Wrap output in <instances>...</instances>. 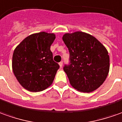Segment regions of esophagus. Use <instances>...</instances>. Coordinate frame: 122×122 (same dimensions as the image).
<instances>
[{
    "label": "esophagus",
    "instance_id": "1",
    "mask_svg": "<svg viewBox=\"0 0 122 122\" xmlns=\"http://www.w3.org/2000/svg\"><path fill=\"white\" fill-rule=\"evenodd\" d=\"M59 65H60V66L62 68V65H63V62H60L59 63Z\"/></svg>",
    "mask_w": 122,
    "mask_h": 122
}]
</instances>
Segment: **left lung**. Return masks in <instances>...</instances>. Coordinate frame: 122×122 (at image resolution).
Masks as SVG:
<instances>
[{
	"label": "left lung",
	"instance_id": "8db88e82",
	"mask_svg": "<svg viewBox=\"0 0 122 122\" xmlns=\"http://www.w3.org/2000/svg\"><path fill=\"white\" fill-rule=\"evenodd\" d=\"M62 40L70 53V63L64 65V71L71 85L83 93L98 89L109 71L106 48L95 37L82 31L65 33Z\"/></svg>",
	"mask_w": 122,
	"mask_h": 122
}]
</instances>
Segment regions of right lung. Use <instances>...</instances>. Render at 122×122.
<instances>
[{
    "label": "right lung",
    "mask_w": 122,
    "mask_h": 122,
    "mask_svg": "<svg viewBox=\"0 0 122 122\" xmlns=\"http://www.w3.org/2000/svg\"><path fill=\"white\" fill-rule=\"evenodd\" d=\"M55 38L54 33H37L27 37L15 49L13 71L25 89L39 92L52 84L60 67L50 50Z\"/></svg>",
    "instance_id": "1"
}]
</instances>
